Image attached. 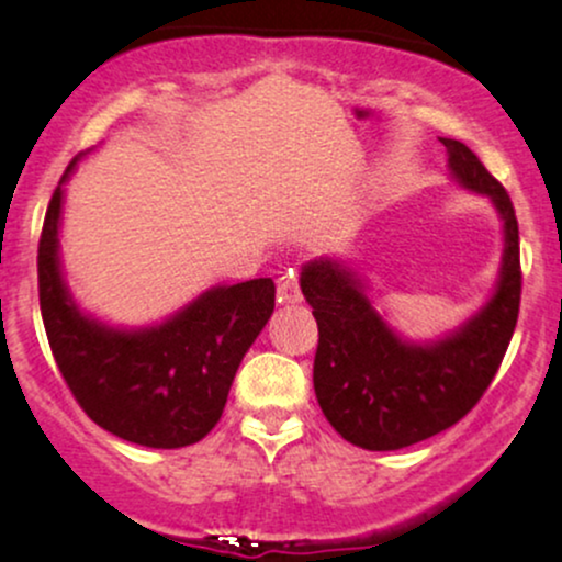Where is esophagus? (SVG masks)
<instances>
[{"instance_id":"34e87169","label":"esophagus","mask_w":562,"mask_h":562,"mask_svg":"<svg viewBox=\"0 0 562 562\" xmlns=\"http://www.w3.org/2000/svg\"><path fill=\"white\" fill-rule=\"evenodd\" d=\"M299 301H301L299 277H295L293 272L282 274L280 280H277V303H282V306H290V303H299Z\"/></svg>"}]
</instances>
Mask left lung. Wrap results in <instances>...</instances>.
Instances as JSON below:
<instances>
[{
  "instance_id": "obj_1",
  "label": "left lung",
  "mask_w": 562,
  "mask_h": 562,
  "mask_svg": "<svg viewBox=\"0 0 562 562\" xmlns=\"http://www.w3.org/2000/svg\"><path fill=\"white\" fill-rule=\"evenodd\" d=\"M457 184L492 200L502 218V261L494 293L473 317L438 340L415 344L398 335L353 267L333 256L301 267V293L314 308L319 346L314 393L327 423L353 447L393 451L460 423L488 389L520 306L518 218L479 156L443 139Z\"/></svg>"
}]
</instances>
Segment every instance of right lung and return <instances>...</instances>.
Here are the masks:
<instances>
[{"label": "right lung", "instance_id": "right-lung-1", "mask_svg": "<svg viewBox=\"0 0 562 562\" xmlns=\"http://www.w3.org/2000/svg\"><path fill=\"white\" fill-rule=\"evenodd\" d=\"M81 156L63 173L38 240L49 348L76 402L108 434L150 449L190 447L222 417L237 367L274 312V282L209 288L147 327H113L81 312L60 261L66 182Z\"/></svg>", "mask_w": 562, "mask_h": 562}]
</instances>
